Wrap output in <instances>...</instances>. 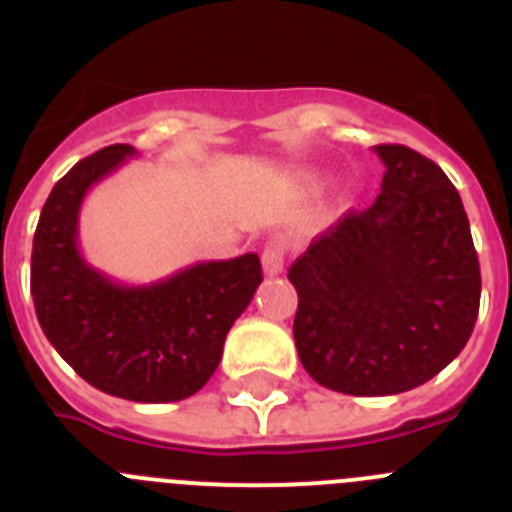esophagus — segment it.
Here are the masks:
<instances>
[{
  "mask_svg": "<svg viewBox=\"0 0 512 512\" xmlns=\"http://www.w3.org/2000/svg\"><path fill=\"white\" fill-rule=\"evenodd\" d=\"M261 264H264V271L269 277H277L284 271V246L279 241L266 243L264 253H261Z\"/></svg>",
  "mask_w": 512,
  "mask_h": 512,
  "instance_id": "34e87169",
  "label": "esophagus"
}]
</instances>
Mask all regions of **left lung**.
Here are the masks:
<instances>
[{"label": "left lung", "mask_w": 512, "mask_h": 512, "mask_svg": "<svg viewBox=\"0 0 512 512\" xmlns=\"http://www.w3.org/2000/svg\"><path fill=\"white\" fill-rule=\"evenodd\" d=\"M377 202L320 233L289 269L295 343L312 379L343 395H400L467 346L479 261L449 176L408 146H374Z\"/></svg>", "instance_id": "left-lung-1"}]
</instances>
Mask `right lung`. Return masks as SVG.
Wrapping results in <instances>:
<instances>
[{
  "mask_svg": "<svg viewBox=\"0 0 512 512\" xmlns=\"http://www.w3.org/2000/svg\"><path fill=\"white\" fill-rule=\"evenodd\" d=\"M133 156V146H107L53 187L35 228L30 292L45 338L81 379L122 400L179 402L215 374L230 325L264 277L256 253L151 284L94 269L79 248L81 202Z\"/></svg>",
  "mask_w": 512,
  "mask_h": 512,
  "instance_id": "obj_1",
  "label": "right lung"
}]
</instances>
